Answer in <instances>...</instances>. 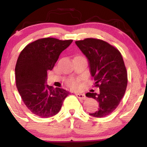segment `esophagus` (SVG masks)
<instances>
[{"mask_svg":"<svg viewBox=\"0 0 147 147\" xmlns=\"http://www.w3.org/2000/svg\"><path fill=\"white\" fill-rule=\"evenodd\" d=\"M76 96H77L79 99H86V97L85 94L84 93H76Z\"/></svg>","mask_w":147,"mask_h":147,"instance_id":"obj_1","label":"esophagus"}]
</instances>
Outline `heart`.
<instances>
[{"label": "heart", "mask_w": 147, "mask_h": 147, "mask_svg": "<svg viewBox=\"0 0 147 147\" xmlns=\"http://www.w3.org/2000/svg\"><path fill=\"white\" fill-rule=\"evenodd\" d=\"M68 84L70 88H75L77 86V81L75 80V79H70L68 81Z\"/></svg>", "instance_id": "obj_1"}]
</instances>
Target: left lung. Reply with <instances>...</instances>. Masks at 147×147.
I'll use <instances>...</instances> for the list:
<instances>
[{
    "mask_svg": "<svg viewBox=\"0 0 147 147\" xmlns=\"http://www.w3.org/2000/svg\"><path fill=\"white\" fill-rule=\"evenodd\" d=\"M75 43L87 58L90 75L99 89L97 93L86 94L99 104L97 111L89 115L95 117L109 115L119 104L127 86V72L122 55L102 40L90 38Z\"/></svg>",
    "mask_w": 147,
    "mask_h": 147,
    "instance_id": "left-lung-1",
    "label": "left lung"
}]
</instances>
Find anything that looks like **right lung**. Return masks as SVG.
<instances>
[{
  "instance_id": "right-lung-1",
  "label": "right lung",
  "mask_w": 147,
  "mask_h": 147,
  "mask_svg": "<svg viewBox=\"0 0 147 147\" xmlns=\"http://www.w3.org/2000/svg\"><path fill=\"white\" fill-rule=\"evenodd\" d=\"M72 40L45 38L27 45L18 57L15 68L16 83L23 102L32 113L50 117L59 112L70 92L47 84V73L52 70L60 54Z\"/></svg>"
}]
</instances>
